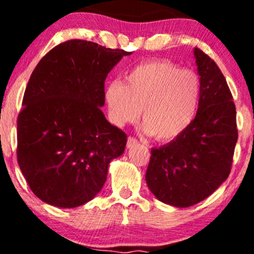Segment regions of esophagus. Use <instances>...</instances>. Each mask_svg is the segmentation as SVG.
Returning a JSON list of instances; mask_svg holds the SVG:
<instances>
[{
    "instance_id": "obj_1",
    "label": "esophagus",
    "mask_w": 254,
    "mask_h": 254,
    "mask_svg": "<svg viewBox=\"0 0 254 254\" xmlns=\"http://www.w3.org/2000/svg\"><path fill=\"white\" fill-rule=\"evenodd\" d=\"M137 143H138V141H137L135 137H129V138H127V148H132L133 145H136Z\"/></svg>"
}]
</instances>
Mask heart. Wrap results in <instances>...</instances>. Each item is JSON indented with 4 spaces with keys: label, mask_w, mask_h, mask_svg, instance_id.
<instances>
[{
    "label": "heart",
    "mask_w": 254,
    "mask_h": 254,
    "mask_svg": "<svg viewBox=\"0 0 254 254\" xmlns=\"http://www.w3.org/2000/svg\"><path fill=\"white\" fill-rule=\"evenodd\" d=\"M200 82L194 72L168 61L135 66L125 82L112 81L105 89L109 117L123 127L142 115L145 132L170 141L190 127L198 110Z\"/></svg>",
    "instance_id": "heart-1"
}]
</instances>
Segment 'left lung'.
I'll use <instances>...</instances> for the list:
<instances>
[{
    "label": "left lung",
    "instance_id": "1",
    "mask_svg": "<svg viewBox=\"0 0 254 254\" xmlns=\"http://www.w3.org/2000/svg\"><path fill=\"white\" fill-rule=\"evenodd\" d=\"M200 82L197 115L170 143L151 149L145 182L162 203L188 208L226 182L238 141L237 111L216 63L193 49Z\"/></svg>",
    "mask_w": 254,
    "mask_h": 254
}]
</instances>
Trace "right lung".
Wrapping results in <instances>:
<instances>
[{"instance_id": "add662e5", "label": "right lung", "mask_w": 254, "mask_h": 254, "mask_svg": "<svg viewBox=\"0 0 254 254\" xmlns=\"http://www.w3.org/2000/svg\"><path fill=\"white\" fill-rule=\"evenodd\" d=\"M87 40H68L44 56L17 117V164L32 192L57 208H76L103 189L127 135L105 118V80L124 56Z\"/></svg>"}]
</instances>
